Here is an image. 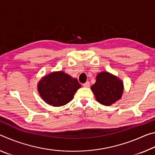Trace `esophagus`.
Segmentation results:
<instances>
[{"instance_id":"esophagus-1","label":"esophagus","mask_w":155,"mask_h":155,"mask_svg":"<svg viewBox=\"0 0 155 155\" xmlns=\"http://www.w3.org/2000/svg\"><path fill=\"white\" fill-rule=\"evenodd\" d=\"M83 86L84 87H90V82H89V81H87L85 83L83 84Z\"/></svg>"}]
</instances>
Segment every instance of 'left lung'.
<instances>
[{"label":"left lung","instance_id":"8db88e82","mask_svg":"<svg viewBox=\"0 0 155 155\" xmlns=\"http://www.w3.org/2000/svg\"><path fill=\"white\" fill-rule=\"evenodd\" d=\"M91 90L99 103L111 106L122 98L124 83L117 76L108 72H101L96 76V83Z\"/></svg>","mask_w":155,"mask_h":155}]
</instances>
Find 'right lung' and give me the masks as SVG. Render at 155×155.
Wrapping results in <instances>:
<instances>
[{
	"label": "right lung",
	"instance_id": "add662e5",
	"mask_svg": "<svg viewBox=\"0 0 155 155\" xmlns=\"http://www.w3.org/2000/svg\"><path fill=\"white\" fill-rule=\"evenodd\" d=\"M37 87L39 94L46 103L61 107L72 101L81 85L77 78L64 71H55L41 77Z\"/></svg>",
	"mask_w": 155,
	"mask_h": 155
}]
</instances>
